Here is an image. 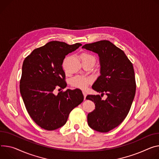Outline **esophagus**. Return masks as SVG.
Returning a JSON list of instances; mask_svg holds the SVG:
<instances>
[{"mask_svg":"<svg viewBox=\"0 0 159 159\" xmlns=\"http://www.w3.org/2000/svg\"><path fill=\"white\" fill-rule=\"evenodd\" d=\"M82 93H83V95H84V99H85V98H86V96H87V93H85V92H84V91H83V92H82Z\"/></svg>","mask_w":159,"mask_h":159,"instance_id":"obj_1","label":"esophagus"}]
</instances>
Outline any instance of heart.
I'll use <instances>...</instances> for the list:
<instances>
[{"mask_svg":"<svg viewBox=\"0 0 159 159\" xmlns=\"http://www.w3.org/2000/svg\"><path fill=\"white\" fill-rule=\"evenodd\" d=\"M82 61L86 60H93L95 62V57L89 53L83 52L80 55ZM91 79L88 77L82 76V75H77L74 77L71 80V85L73 87L80 89H85L88 88V86L91 83Z\"/></svg>","mask_w":159,"mask_h":159,"instance_id":"obj_1","label":"heart"}]
</instances>
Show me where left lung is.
Returning a JSON list of instances; mask_svg holds the SVG:
<instances>
[{"label":"left lung","instance_id":"8db88e82","mask_svg":"<svg viewBox=\"0 0 159 159\" xmlns=\"http://www.w3.org/2000/svg\"><path fill=\"white\" fill-rule=\"evenodd\" d=\"M98 54L101 75L92 88L102 95H88L95 110L88 115L91 128L107 133L120 125L127 117L136 93V80L133 63L124 52L108 40H100L82 46ZM108 97L105 100L101 96Z\"/></svg>","mask_w":159,"mask_h":159}]
</instances>
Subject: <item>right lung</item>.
<instances>
[{"instance_id": "1", "label": "right lung", "mask_w": 159, "mask_h": 159, "mask_svg": "<svg viewBox=\"0 0 159 159\" xmlns=\"http://www.w3.org/2000/svg\"><path fill=\"white\" fill-rule=\"evenodd\" d=\"M80 46L51 41L34 49L23 61L20 93L28 114L42 129L53 131L62 127L70 111L83 102L79 89L61 91L57 95L53 93L66 87L63 60Z\"/></svg>"}]
</instances>
